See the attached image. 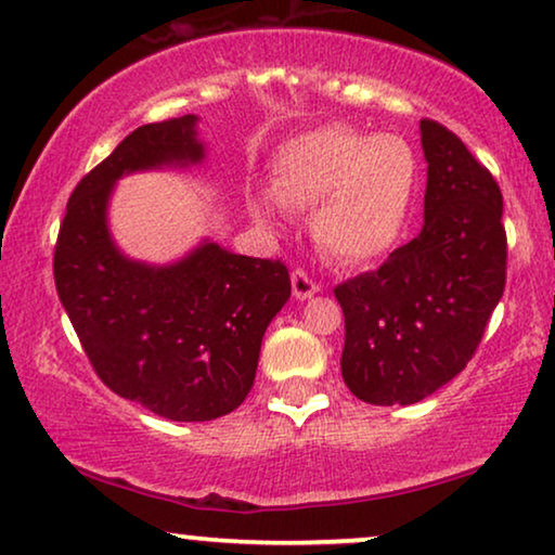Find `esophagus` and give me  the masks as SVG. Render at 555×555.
Here are the masks:
<instances>
[{"instance_id": "obj_1", "label": "esophagus", "mask_w": 555, "mask_h": 555, "mask_svg": "<svg viewBox=\"0 0 555 555\" xmlns=\"http://www.w3.org/2000/svg\"><path fill=\"white\" fill-rule=\"evenodd\" d=\"M291 283H293L295 300H308V298H313L315 293H319V285H315L304 270H295L291 275Z\"/></svg>"}]
</instances>
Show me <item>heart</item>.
I'll use <instances>...</instances> for the list:
<instances>
[{"instance_id":"1","label":"heart","mask_w":555,"mask_h":555,"mask_svg":"<svg viewBox=\"0 0 555 555\" xmlns=\"http://www.w3.org/2000/svg\"><path fill=\"white\" fill-rule=\"evenodd\" d=\"M421 181V163L398 134H366L326 125L287 142L275 165V193L251 201L257 219L275 221L280 202L313 208L321 251L344 268L377 262L405 234Z\"/></svg>"}]
</instances>
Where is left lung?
Returning <instances> with one entry per match:
<instances>
[{"label":"left lung","mask_w":555,"mask_h":555,"mask_svg":"<svg viewBox=\"0 0 555 555\" xmlns=\"http://www.w3.org/2000/svg\"><path fill=\"white\" fill-rule=\"evenodd\" d=\"M423 229L379 270L336 287L341 377L370 405H413L464 370L505 291L498 181L456 134L421 121Z\"/></svg>","instance_id":"obj_1"}]
</instances>
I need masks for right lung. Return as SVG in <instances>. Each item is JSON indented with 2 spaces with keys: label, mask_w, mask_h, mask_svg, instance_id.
I'll use <instances>...</instances> for the list:
<instances>
[{
  "label": "right lung",
  "mask_w": 555,
  "mask_h": 555,
  "mask_svg": "<svg viewBox=\"0 0 555 555\" xmlns=\"http://www.w3.org/2000/svg\"><path fill=\"white\" fill-rule=\"evenodd\" d=\"M198 117L137 127L68 198L55 244L57 298L86 357L119 398L168 421H214L255 385L262 336L291 298L283 262L201 240L153 264L125 255L109 229L117 181L206 160Z\"/></svg>",
  "instance_id": "1"
}]
</instances>
